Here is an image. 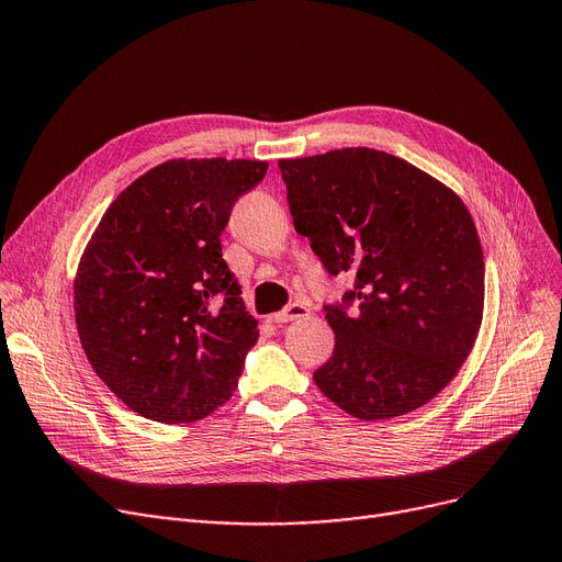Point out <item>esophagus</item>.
I'll use <instances>...</instances> for the list:
<instances>
[{"instance_id":"1","label":"esophagus","mask_w":562,"mask_h":562,"mask_svg":"<svg viewBox=\"0 0 562 562\" xmlns=\"http://www.w3.org/2000/svg\"><path fill=\"white\" fill-rule=\"evenodd\" d=\"M307 314H310V307H307L305 303H289L282 312L273 314V322H276V324H291V322L305 319Z\"/></svg>"}]
</instances>
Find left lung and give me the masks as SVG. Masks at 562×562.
I'll return each mask as SVG.
<instances>
[{"label": "left lung", "mask_w": 562, "mask_h": 562, "mask_svg": "<svg viewBox=\"0 0 562 562\" xmlns=\"http://www.w3.org/2000/svg\"><path fill=\"white\" fill-rule=\"evenodd\" d=\"M278 165L296 232L328 276L353 278L341 303H324L335 351L316 385L360 420L420 408L480 330L484 259L471 213L443 183L376 149Z\"/></svg>", "instance_id": "8db88e82"}]
</instances>
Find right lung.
I'll use <instances>...</instances> for the list:
<instances>
[{"mask_svg": "<svg viewBox=\"0 0 562 562\" xmlns=\"http://www.w3.org/2000/svg\"><path fill=\"white\" fill-rule=\"evenodd\" d=\"M259 160H169L133 181L95 227L76 278L93 372L139 416L192 423L232 397L257 322L221 236Z\"/></svg>", "mask_w": 562, "mask_h": 562, "instance_id": "right-lung-1", "label": "right lung"}]
</instances>
